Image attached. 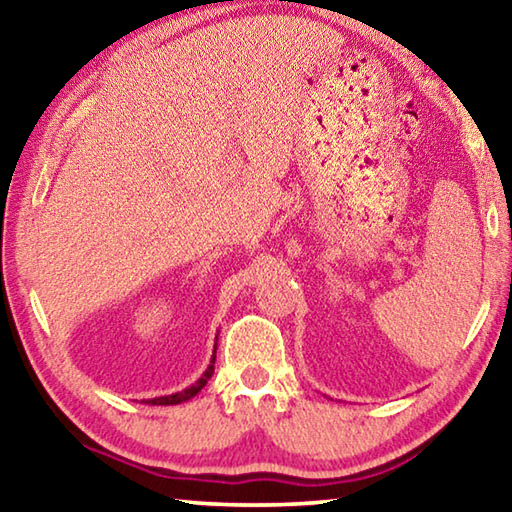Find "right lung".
Returning a JSON list of instances; mask_svg holds the SVG:
<instances>
[{
  "label": "right lung",
  "mask_w": 512,
  "mask_h": 512,
  "mask_svg": "<svg viewBox=\"0 0 512 512\" xmlns=\"http://www.w3.org/2000/svg\"><path fill=\"white\" fill-rule=\"evenodd\" d=\"M214 359H216V348H214V357H212L210 368H207V370L203 372V377L198 379L194 386H189L187 391H180V393H176V395H164V397H155V400H149V404H153V406H169V404H180V402H187L189 397H194L198 391H201V388L207 384V379L212 377V372H214Z\"/></svg>",
  "instance_id": "right-lung-1"
}]
</instances>
